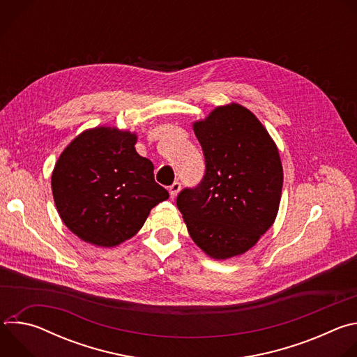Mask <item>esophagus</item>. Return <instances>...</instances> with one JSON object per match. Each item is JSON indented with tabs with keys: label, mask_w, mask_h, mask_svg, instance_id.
I'll list each match as a JSON object with an SVG mask.
<instances>
[{
	"label": "esophagus",
	"mask_w": 357,
	"mask_h": 357,
	"mask_svg": "<svg viewBox=\"0 0 357 357\" xmlns=\"http://www.w3.org/2000/svg\"><path fill=\"white\" fill-rule=\"evenodd\" d=\"M179 190H181V183H179V182H174V183L169 186V195H171V197H175Z\"/></svg>",
	"instance_id": "34e87169"
}]
</instances>
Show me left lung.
Wrapping results in <instances>:
<instances>
[{
	"instance_id": "8db88e82",
	"label": "left lung",
	"mask_w": 357,
	"mask_h": 357,
	"mask_svg": "<svg viewBox=\"0 0 357 357\" xmlns=\"http://www.w3.org/2000/svg\"><path fill=\"white\" fill-rule=\"evenodd\" d=\"M205 157V175L176 197L192 240L211 257L245 252L275 220L282 165L278 149L251 112L218 107L193 126Z\"/></svg>"
}]
</instances>
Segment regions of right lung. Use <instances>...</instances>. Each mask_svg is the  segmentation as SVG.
Here are the masks:
<instances>
[{
	"label": "right lung",
	"instance_id": "1",
	"mask_svg": "<svg viewBox=\"0 0 357 357\" xmlns=\"http://www.w3.org/2000/svg\"><path fill=\"white\" fill-rule=\"evenodd\" d=\"M137 137L109 127L82 132L62 152L52 193L63 223L86 243L113 247L132 237L169 193L154 165L137 154Z\"/></svg>",
	"mask_w": 357,
	"mask_h": 357
}]
</instances>
